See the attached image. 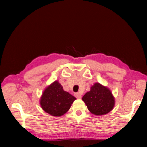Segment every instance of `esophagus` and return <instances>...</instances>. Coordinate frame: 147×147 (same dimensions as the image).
<instances>
[{"mask_svg": "<svg viewBox=\"0 0 147 147\" xmlns=\"http://www.w3.org/2000/svg\"><path fill=\"white\" fill-rule=\"evenodd\" d=\"M74 96H75V97L77 98H78V99H80V98H81V94H80L79 93H74Z\"/></svg>", "mask_w": 147, "mask_h": 147, "instance_id": "esophagus-1", "label": "esophagus"}]
</instances>
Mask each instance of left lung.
<instances>
[{
	"instance_id": "obj_1",
	"label": "left lung",
	"mask_w": 147,
	"mask_h": 147,
	"mask_svg": "<svg viewBox=\"0 0 147 147\" xmlns=\"http://www.w3.org/2000/svg\"><path fill=\"white\" fill-rule=\"evenodd\" d=\"M82 100L91 113L103 115L111 111L115 106V98L107 87L96 83L91 87Z\"/></svg>"
}]
</instances>
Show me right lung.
Segmentation results:
<instances>
[{
  "instance_id": "right-lung-1",
  "label": "right lung",
  "mask_w": 147,
  "mask_h": 147,
  "mask_svg": "<svg viewBox=\"0 0 147 147\" xmlns=\"http://www.w3.org/2000/svg\"><path fill=\"white\" fill-rule=\"evenodd\" d=\"M76 98L64 91L57 81L47 86L42 93L40 104L42 110L54 117H61L69 110Z\"/></svg>"
}]
</instances>
